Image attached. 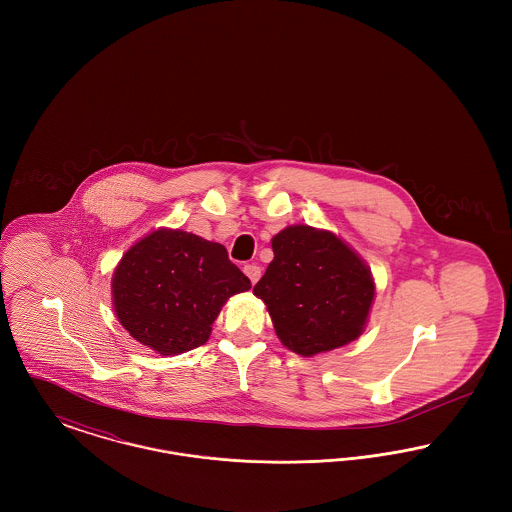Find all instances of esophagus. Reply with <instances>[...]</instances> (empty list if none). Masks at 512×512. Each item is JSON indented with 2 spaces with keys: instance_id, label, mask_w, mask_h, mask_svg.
Returning a JSON list of instances; mask_svg holds the SVG:
<instances>
[{
  "instance_id": "obj_1",
  "label": "esophagus",
  "mask_w": 512,
  "mask_h": 512,
  "mask_svg": "<svg viewBox=\"0 0 512 512\" xmlns=\"http://www.w3.org/2000/svg\"><path fill=\"white\" fill-rule=\"evenodd\" d=\"M244 274L251 280V284H257V280L261 278V267L251 263V265H245Z\"/></svg>"
}]
</instances>
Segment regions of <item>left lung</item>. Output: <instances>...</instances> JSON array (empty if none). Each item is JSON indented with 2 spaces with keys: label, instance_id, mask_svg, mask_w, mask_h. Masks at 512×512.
Returning a JSON list of instances; mask_svg holds the SVG:
<instances>
[{
  "label": "left lung",
  "instance_id": "left-lung-1",
  "mask_svg": "<svg viewBox=\"0 0 512 512\" xmlns=\"http://www.w3.org/2000/svg\"><path fill=\"white\" fill-rule=\"evenodd\" d=\"M274 259L253 293L280 341L303 357L361 336L374 299L365 263L330 232L290 226L272 238Z\"/></svg>",
  "mask_w": 512,
  "mask_h": 512
}]
</instances>
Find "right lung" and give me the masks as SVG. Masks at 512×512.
I'll return each instance as SVG.
<instances>
[{
    "mask_svg": "<svg viewBox=\"0 0 512 512\" xmlns=\"http://www.w3.org/2000/svg\"><path fill=\"white\" fill-rule=\"evenodd\" d=\"M249 288L224 245L182 230L149 234L113 274L117 318L134 340L161 355L203 345L226 299Z\"/></svg>",
    "mask_w": 512,
    "mask_h": 512,
    "instance_id": "1",
    "label": "right lung"
}]
</instances>
